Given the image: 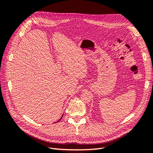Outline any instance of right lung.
<instances>
[{"mask_svg": "<svg viewBox=\"0 0 153 153\" xmlns=\"http://www.w3.org/2000/svg\"><path fill=\"white\" fill-rule=\"evenodd\" d=\"M62 116H63V115H62ZM61 118H62V117H61ZM61 119H59V121H57V122H59V121H60V120H61Z\"/></svg>", "mask_w": 153, "mask_h": 153, "instance_id": "right-lung-1", "label": "right lung"}]
</instances>
